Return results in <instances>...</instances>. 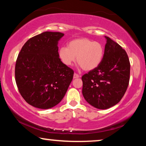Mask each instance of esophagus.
I'll list each match as a JSON object with an SVG mask.
<instances>
[{"label": "esophagus", "mask_w": 146, "mask_h": 146, "mask_svg": "<svg viewBox=\"0 0 146 146\" xmlns=\"http://www.w3.org/2000/svg\"><path fill=\"white\" fill-rule=\"evenodd\" d=\"M80 76L78 75V74H76V73H74V76H73V78L74 79H76V78H80Z\"/></svg>", "instance_id": "34e87169"}]
</instances>
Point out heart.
<instances>
[{"instance_id": "heart-1", "label": "heart", "mask_w": 146, "mask_h": 146, "mask_svg": "<svg viewBox=\"0 0 146 146\" xmlns=\"http://www.w3.org/2000/svg\"><path fill=\"white\" fill-rule=\"evenodd\" d=\"M104 52V49L102 44L83 38L69 42L67 48H60L58 57L66 66L72 64L76 58L80 67L86 71H91L100 64Z\"/></svg>"}]
</instances>
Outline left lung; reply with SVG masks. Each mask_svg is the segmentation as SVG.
<instances>
[{
    "instance_id": "8db88e82",
    "label": "left lung",
    "mask_w": 146,
    "mask_h": 146,
    "mask_svg": "<svg viewBox=\"0 0 146 146\" xmlns=\"http://www.w3.org/2000/svg\"><path fill=\"white\" fill-rule=\"evenodd\" d=\"M106 39L100 64L82 76V94L96 108L106 110L117 104L128 86L130 64L127 54L110 38Z\"/></svg>"
}]
</instances>
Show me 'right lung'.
<instances>
[{
	"mask_svg": "<svg viewBox=\"0 0 146 146\" xmlns=\"http://www.w3.org/2000/svg\"><path fill=\"white\" fill-rule=\"evenodd\" d=\"M64 34L44 32L30 38L22 48L15 66L19 92L30 105L51 108L60 102L74 71L58 57V42Z\"/></svg>",
	"mask_w": 146,
	"mask_h": 146,
	"instance_id": "1",
	"label": "right lung"
}]
</instances>
